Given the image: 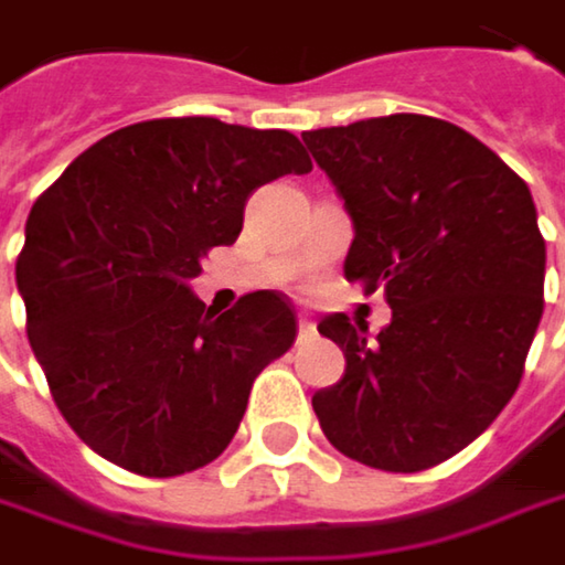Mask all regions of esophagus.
Listing matches in <instances>:
<instances>
[{"mask_svg": "<svg viewBox=\"0 0 565 565\" xmlns=\"http://www.w3.org/2000/svg\"><path fill=\"white\" fill-rule=\"evenodd\" d=\"M297 330H300V337H310V333L317 330V327H313V320H310V313H303V310L297 313Z\"/></svg>", "mask_w": 565, "mask_h": 565, "instance_id": "esophagus-1", "label": "esophagus"}]
</instances>
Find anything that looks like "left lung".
Masks as SVG:
<instances>
[{"label": "left lung", "instance_id": "left-lung-1", "mask_svg": "<svg viewBox=\"0 0 565 565\" xmlns=\"http://www.w3.org/2000/svg\"><path fill=\"white\" fill-rule=\"evenodd\" d=\"M353 218L347 281L386 290L376 340L320 320L343 380L313 395L327 441L380 471L468 448L516 393L543 317L546 242L526 182L461 127L390 114L303 134Z\"/></svg>", "mask_w": 565, "mask_h": 565}]
</instances>
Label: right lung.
Listing matches in <instances>:
<instances>
[{
    "instance_id": "right-lung-1",
    "label": "right lung",
    "mask_w": 565,
    "mask_h": 565,
    "mask_svg": "<svg viewBox=\"0 0 565 565\" xmlns=\"http://www.w3.org/2000/svg\"><path fill=\"white\" fill-rule=\"evenodd\" d=\"M310 157L287 130L163 117L114 130L35 199L15 284L57 412L143 478L215 461L252 383L297 337L290 300L245 294L212 317L189 281L242 232L248 195Z\"/></svg>"
}]
</instances>
